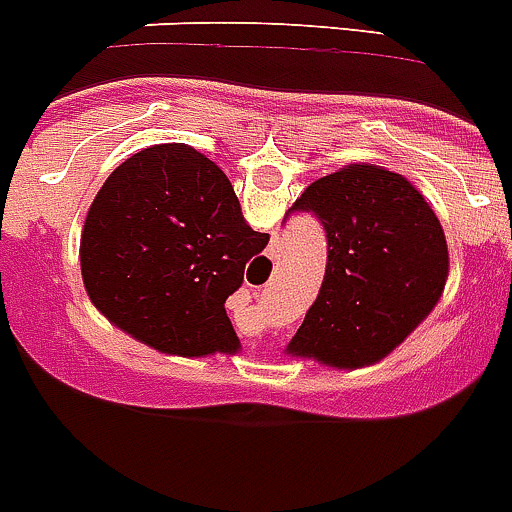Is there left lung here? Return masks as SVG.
Here are the masks:
<instances>
[{
  "instance_id": "obj_1",
  "label": "left lung",
  "mask_w": 512,
  "mask_h": 512,
  "mask_svg": "<svg viewBox=\"0 0 512 512\" xmlns=\"http://www.w3.org/2000/svg\"><path fill=\"white\" fill-rule=\"evenodd\" d=\"M296 211L319 219L329 255L290 354L331 367L372 365L439 301L449 273L444 229L411 181L377 165L313 181L288 214Z\"/></svg>"
}]
</instances>
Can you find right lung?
<instances>
[{"mask_svg": "<svg viewBox=\"0 0 512 512\" xmlns=\"http://www.w3.org/2000/svg\"><path fill=\"white\" fill-rule=\"evenodd\" d=\"M267 242L245 222L219 165L183 142L155 145L96 193L81 275L94 306L140 342L181 357L234 352L224 301Z\"/></svg>", "mask_w": 512, "mask_h": 512, "instance_id": "obj_1", "label": "right lung"}]
</instances>
